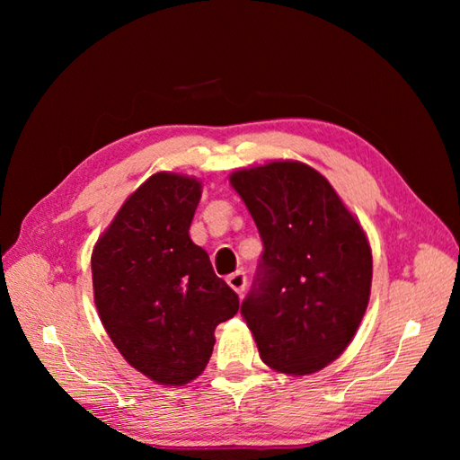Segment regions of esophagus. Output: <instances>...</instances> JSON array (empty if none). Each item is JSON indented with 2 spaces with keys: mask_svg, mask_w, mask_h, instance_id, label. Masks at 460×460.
<instances>
[{
  "mask_svg": "<svg viewBox=\"0 0 460 460\" xmlns=\"http://www.w3.org/2000/svg\"><path fill=\"white\" fill-rule=\"evenodd\" d=\"M227 285L237 292V295L241 296L243 295V290H245V287H247V277H245V272L243 270H237V272H233V275H229L227 277Z\"/></svg>",
  "mask_w": 460,
  "mask_h": 460,
  "instance_id": "1",
  "label": "esophagus"
}]
</instances>
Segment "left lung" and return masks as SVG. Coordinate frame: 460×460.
<instances>
[{
  "mask_svg": "<svg viewBox=\"0 0 460 460\" xmlns=\"http://www.w3.org/2000/svg\"><path fill=\"white\" fill-rule=\"evenodd\" d=\"M229 181L265 249L241 305L261 359L280 374H314L348 348L366 314V233L324 175L302 162L237 170Z\"/></svg>",
  "mask_w": 460,
  "mask_h": 460,
  "instance_id": "8db88e82",
  "label": "left lung"
}]
</instances>
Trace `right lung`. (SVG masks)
<instances>
[{"label": "right lung", "instance_id": "add662e5", "mask_svg": "<svg viewBox=\"0 0 460 460\" xmlns=\"http://www.w3.org/2000/svg\"><path fill=\"white\" fill-rule=\"evenodd\" d=\"M201 181L160 172L146 180L93 251L94 305L124 359L162 385L198 377L239 296L190 239Z\"/></svg>", "mask_w": 460, "mask_h": 460}]
</instances>
